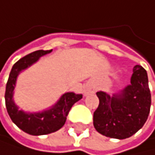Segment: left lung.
<instances>
[{
  "label": "left lung",
  "mask_w": 155,
  "mask_h": 155,
  "mask_svg": "<svg viewBox=\"0 0 155 155\" xmlns=\"http://www.w3.org/2000/svg\"><path fill=\"white\" fill-rule=\"evenodd\" d=\"M99 106L93 114V124L102 135L126 139L144 126L150 114L151 95L147 71L140 65L133 69L131 83L119 94L110 96L97 92Z\"/></svg>",
  "instance_id": "1"
}]
</instances>
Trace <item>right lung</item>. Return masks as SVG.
<instances>
[{
  "label": "right lung",
  "mask_w": 155,
  "mask_h": 155,
  "mask_svg": "<svg viewBox=\"0 0 155 155\" xmlns=\"http://www.w3.org/2000/svg\"><path fill=\"white\" fill-rule=\"evenodd\" d=\"M51 51L52 50H37L18 60L11 69L5 86V107L11 120L22 131L34 136L46 135L63 127L73 105L82 98L81 94H74V92L65 93L50 110L37 114L24 113L23 110H19L17 106L14 104L12 96L19 73L37 62L42 55Z\"/></svg>",
  "instance_id": "right-lung-1"
}]
</instances>
